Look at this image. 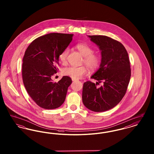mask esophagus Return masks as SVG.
<instances>
[{"label": "esophagus", "instance_id": "esophagus-1", "mask_svg": "<svg viewBox=\"0 0 154 154\" xmlns=\"http://www.w3.org/2000/svg\"><path fill=\"white\" fill-rule=\"evenodd\" d=\"M72 81H75L76 80H75V79H72Z\"/></svg>", "mask_w": 154, "mask_h": 154}]
</instances>
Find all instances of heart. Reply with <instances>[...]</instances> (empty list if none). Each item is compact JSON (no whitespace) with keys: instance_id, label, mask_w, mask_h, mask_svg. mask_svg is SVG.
I'll list each match as a JSON object with an SVG mask.
<instances>
[{"instance_id":"obj_1","label":"heart","mask_w":154,"mask_h":154,"mask_svg":"<svg viewBox=\"0 0 154 154\" xmlns=\"http://www.w3.org/2000/svg\"><path fill=\"white\" fill-rule=\"evenodd\" d=\"M75 48L79 50L84 57L83 62L87 65L89 70L92 71L97 69L101 64V58L100 56L96 54L94 50L89 45L84 43L76 44ZM69 54L67 48L63 50L59 55L60 61L65 64L67 62V58ZM87 73V69L85 66L74 67L70 66L64 69L63 74L74 79H80L83 75Z\"/></svg>"}]
</instances>
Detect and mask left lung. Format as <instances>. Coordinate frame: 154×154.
<instances>
[{
  "label": "left lung",
  "instance_id": "obj_1",
  "mask_svg": "<svg viewBox=\"0 0 154 154\" xmlns=\"http://www.w3.org/2000/svg\"><path fill=\"white\" fill-rule=\"evenodd\" d=\"M101 51L99 69L91 78L97 81L84 83L82 102L89 110L102 112L117 106L124 97L131 76L128 54L120 42L109 37L88 36ZM99 83L103 85L97 87Z\"/></svg>",
  "mask_w": 154,
  "mask_h": 154
}]
</instances>
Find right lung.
<instances>
[{"instance_id": "1", "label": "right lung", "mask_w": 154, "mask_h": 154, "mask_svg": "<svg viewBox=\"0 0 154 154\" xmlns=\"http://www.w3.org/2000/svg\"><path fill=\"white\" fill-rule=\"evenodd\" d=\"M73 34L52 33L34 40L25 51L22 63V79L27 92L44 109L60 107L66 99L72 81L63 76L58 82L52 75L58 71L59 55L73 38Z\"/></svg>"}]
</instances>
